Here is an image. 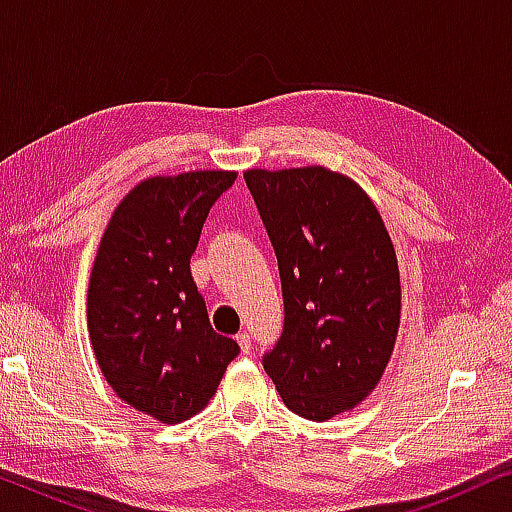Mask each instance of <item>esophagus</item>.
Instances as JSON below:
<instances>
[{
    "label": "esophagus",
    "instance_id": "1",
    "mask_svg": "<svg viewBox=\"0 0 512 512\" xmlns=\"http://www.w3.org/2000/svg\"><path fill=\"white\" fill-rule=\"evenodd\" d=\"M235 340L240 342V349H242L244 354H249V352H251V335H249L247 331L237 333V335H235Z\"/></svg>",
    "mask_w": 512,
    "mask_h": 512
}]
</instances>
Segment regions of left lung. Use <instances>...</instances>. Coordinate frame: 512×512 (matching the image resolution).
I'll list each match as a JSON object with an SVG mask.
<instances>
[{
	"label": "left lung",
	"mask_w": 512,
	"mask_h": 512,
	"mask_svg": "<svg viewBox=\"0 0 512 512\" xmlns=\"http://www.w3.org/2000/svg\"><path fill=\"white\" fill-rule=\"evenodd\" d=\"M244 181L277 256L284 328L261 356L286 408L324 422L361 403L401 321L396 251L373 202L326 167L249 170Z\"/></svg>",
	"instance_id": "obj_1"
}]
</instances>
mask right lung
<instances>
[{
    "label": "right lung",
    "mask_w": 512,
    "mask_h": 512,
    "mask_svg": "<svg viewBox=\"0 0 512 512\" xmlns=\"http://www.w3.org/2000/svg\"><path fill=\"white\" fill-rule=\"evenodd\" d=\"M235 177L216 170L142 181L116 207L97 249L88 289L97 363L125 403L163 424L205 408L240 354L209 324L191 275L209 209Z\"/></svg>",
    "instance_id": "1"
}]
</instances>
